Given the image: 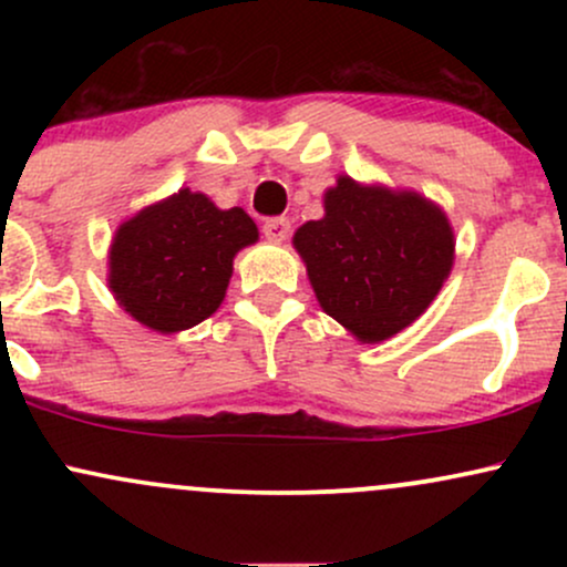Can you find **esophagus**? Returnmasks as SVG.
<instances>
[{
    "mask_svg": "<svg viewBox=\"0 0 567 567\" xmlns=\"http://www.w3.org/2000/svg\"><path fill=\"white\" fill-rule=\"evenodd\" d=\"M290 234V220L288 218H271L264 224V237L269 243H285Z\"/></svg>",
    "mask_w": 567,
    "mask_h": 567,
    "instance_id": "34e87169",
    "label": "esophagus"
}]
</instances>
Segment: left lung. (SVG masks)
I'll return each instance as SVG.
<instances>
[{"mask_svg": "<svg viewBox=\"0 0 567 567\" xmlns=\"http://www.w3.org/2000/svg\"><path fill=\"white\" fill-rule=\"evenodd\" d=\"M324 216L306 220L292 247L324 315L360 343H381L419 320L451 277L447 213L413 188L338 175Z\"/></svg>", "mask_w": 567, "mask_h": 567, "instance_id": "8db88e82", "label": "left lung"}]
</instances>
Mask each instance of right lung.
Segmentation results:
<instances>
[{"instance_id":"right-lung-1","label":"right lung","mask_w":567,"mask_h":567,"mask_svg":"<svg viewBox=\"0 0 567 567\" xmlns=\"http://www.w3.org/2000/svg\"><path fill=\"white\" fill-rule=\"evenodd\" d=\"M258 243L243 207L220 210L207 194L178 188L116 226L109 247V290L154 333L194 328L224 303L234 256Z\"/></svg>"}]
</instances>
